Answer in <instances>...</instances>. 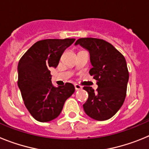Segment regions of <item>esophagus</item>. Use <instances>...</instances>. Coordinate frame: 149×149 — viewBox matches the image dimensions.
Listing matches in <instances>:
<instances>
[{
  "label": "esophagus",
  "instance_id": "34e87169",
  "mask_svg": "<svg viewBox=\"0 0 149 149\" xmlns=\"http://www.w3.org/2000/svg\"><path fill=\"white\" fill-rule=\"evenodd\" d=\"M74 88H75L76 90H80V89H82V86L78 85V84H74Z\"/></svg>",
  "mask_w": 149,
  "mask_h": 149
}]
</instances>
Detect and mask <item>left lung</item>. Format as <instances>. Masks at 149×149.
<instances>
[{
	"instance_id": "8db88e82",
	"label": "left lung",
	"mask_w": 149,
	"mask_h": 149,
	"mask_svg": "<svg viewBox=\"0 0 149 149\" xmlns=\"http://www.w3.org/2000/svg\"><path fill=\"white\" fill-rule=\"evenodd\" d=\"M88 50L93 68L89 74L97 81L98 89L90 86L84 89L89 94L83 105L86 115L98 121L110 119L123 104L129 79L127 63L123 55L104 39L81 38L76 41Z\"/></svg>"
}]
</instances>
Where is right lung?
Wrapping results in <instances>:
<instances>
[{
  "mask_svg": "<svg viewBox=\"0 0 149 149\" xmlns=\"http://www.w3.org/2000/svg\"><path fill=\"white\" fill-rule=\"evenodd\" d=\"M75 39H48L38 41L22 56L18 65V86L24 105L36 120L47 122L56 119L63 105L74 92L66 83L55 87L50 67L56 68L65 49Z\"/></svg>",
  "mask_w": 149,
  "mask_h": 149,
  "instance_id": "1",
  "label": "right lung"
}]
</instances>
